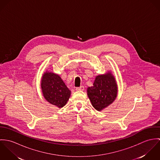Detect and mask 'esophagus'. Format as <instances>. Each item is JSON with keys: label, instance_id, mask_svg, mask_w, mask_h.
Segmentation results:
<instances>
[{"label": "esophagus", "instance_id": "34e87169", "mask_svg": "<svg viewBox=\"0 0 160 160\" xmlns=\"http://www.w3.org/2000/svg\"><path fill=\"white\" fill-rule=\"evenodd\" d=\"M76 90L78 91H83L84 90V86H81L79 88H76Z\"/></svg>", "mask_w": 160, "mask_h": 160}]
</instances>
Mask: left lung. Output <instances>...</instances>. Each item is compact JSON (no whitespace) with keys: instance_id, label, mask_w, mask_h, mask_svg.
Returning a JSON list of instances; mask_svg holds the SVG:
<instances>
[{"instance_id":"left-lung-1","label":"left lung","mask_w":160,"mask_h":160,"mask_svg":"<svg viewBox=\"0 0 160 160\" xmlns=\"http://www.w3.org/2000/svg\"><path fill=\"white\" fill-rule=\"evenodd\" d=\"M88 95L93 108L101 111L111 105L117 97L118 86L110 71L96 76L93 86L88 88Z\"/></svg>"}]
</instances>
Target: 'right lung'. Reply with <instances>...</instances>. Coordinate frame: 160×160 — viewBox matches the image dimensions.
Here are the masks:
<instances>
[{
	"label": "right lung",
	"mask_w": 160,
	"mask_h": 160,
	"mask_svg": "<svg viewBox=\"0 0 160 160\" xmlns=\"http://www.w3.org/2000/svg\"><path fill=\"white\" fill-rule=\"evenodd\" d=\"M41 86L42 94L48 102L58 108L67 104L71 91L59 75L46 71L42 77Z\"/></svg>",
	"instance_id": "obj_1"
}]
</instances>
